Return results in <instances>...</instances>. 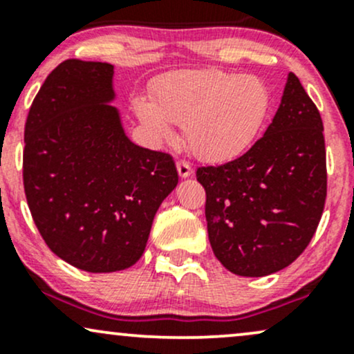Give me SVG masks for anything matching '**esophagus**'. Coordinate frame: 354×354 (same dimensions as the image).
<instances>
[{"label": "esophagus", "instance_id": "esophagus-1", "mask_svg": "<svg viewBox=\"0 0 354 354\" xmlns=\"http://www.w3.org/2000/svg\"><path fill=\"white\" fill-rule=\"evenodd\" d=\"M176 168H178V174H180L181 178H188V176H191V173H193V168H191V165L185 160H178L176 161Z\"/></svg>", "mask_w": 354, "mask_h": 354}]
</instances>
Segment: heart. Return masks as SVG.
Segmentation results:
<instances>
[{
    "label": "heart",
    "instance_id": "b5f03b06",
    "mask_svg": "<svg viewBox=\"0 0 354 354\" xmlns=\"http://www.w3.org/2000/svg\"><path fill=\"white\" fill-rule=\"evenodd\" d=\"M271 108L270 89L254 76L219 70L178 71L154 84V101L138 98L135 109L156 140L183 124L188 148L201 160L238 156L254 141Z\"/></svg>",
    "mask_w": 354,
    "mask_h": 354
}]
</instances>
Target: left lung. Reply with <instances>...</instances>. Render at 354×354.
<instances>
[{
    "instance_id": "8db88e82",
    "label": "left lung",
    "mask_w": 354,
    "mask_h": 354,
    "mask_svg": "<svg viewBox=\"0 0 354 354\" xmlns=\"http://www.w3.org/2000/svg\"><path fill=\"white\" fill-rule=\"evenodd\" d=\"M213 253L239 276L290 266L310 245L326 201L323 120L290 73L265 135L236 160L200 166Z\"/></svg>"
}]
</instances>
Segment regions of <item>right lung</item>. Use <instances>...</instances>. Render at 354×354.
Returning <instances> with one entry per match:
<instances>
[{
    "label": "right lung",
    "mask_w": 354,
    "mask_h": 354,
    "mask_svg": "<svg viewBox=\"0 0 354 354\" xmlns=\"http://www.w3.org/2000/svg\"><path fill=\"white\" fill-rule=\"evenodd\" d=\"M113 66L66 59L35 96L24 124L23 185L48 248L89 273L133 266L153 218L178 185L168 153L128 140L111 86Z\"/></svg>",
    "instance_id": "obj_1"
}]
</instances>
